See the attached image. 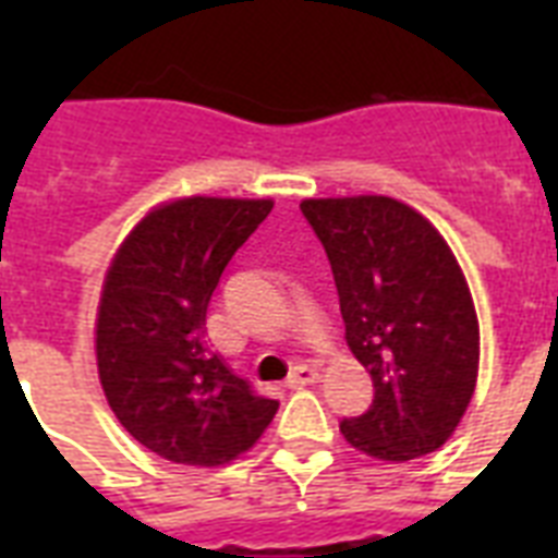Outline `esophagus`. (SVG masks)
Here are the masks:
<instances>
[{
    "label": "esophagus",
    "instance_id": "1",
    "mask_svg": "<svg viewBox=\"0 0 558 558\" xmlns=\"http://www.w3.org/2000/svg\"><path fill=\"white\" fill-rule=\"evenodd\" d=\"M313 381H318V371L313 365H298L295 371L289 373L287 385L289 388H304V385H313Z\"/></svg>",
    "mask_w": 558,
    "mask_h": 558
}]
</instances>
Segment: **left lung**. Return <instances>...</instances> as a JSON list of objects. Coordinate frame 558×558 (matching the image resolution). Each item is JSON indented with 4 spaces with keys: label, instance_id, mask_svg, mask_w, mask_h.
<instances>
[{
    "label": "left lung",
    "instance_id": "left-lung-1",
    "mask_svg": "<svg viewBox=\"0 0 558 558\" xmlns=\"http://www.w3.org/2000/svg\"><path fill=\"white\" fill-rule=\"evenodd\" d=\"M339 289L344 339L373 379L341 434L376 460L440 449L475 393L481 332L469 283L440 231L390 196L301 202Z\"/></svg>",
    "mask_w": 558,
    "mask_h": 558
}]
</instances>
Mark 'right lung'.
<instances>
[{"mask_svg": "<svg viewBox=\"0 0 558 558\" xmlns=\"http://www.w3.org/2000/svg\"><path fill=\"white\" fill-rule=\"evenodd\" d=\"M271 199L187 196L153 208L109 266L98 306V376L118 423L159 458L222 466L260 440L278 399L257 397L205 341L228 260Z\"/></svg>", "mask_w": 558, "mask_h": 558, "instance_id": "right-lung-1", "label": "right lung"}]
</instances>
